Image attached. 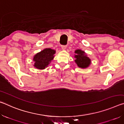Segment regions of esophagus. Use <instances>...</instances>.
<instances>
[{"instance_id": "esophagus-1", "label": "esophagus", "mask_w": 124, "mask_h": 124, "mask_svg": "<svg viewBox=\"0 0 124 124\" xmlns=\"http://www.w3.org/2000/svg\"><path fill=\"white\" fill-rule=\"evenodd\" d=\"M61 48L62 50H66V48H67V46L66 45H62L61 46Z\"/></svg>"}]
</instances>
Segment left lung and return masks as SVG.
<instances>
[{
    "instance_id": "8db88e82",
    "label": "left lung",
    "mask_w": 124,
    "mask_h": 124,
    "mask_svg": "<svg viewBox=\"0 0 124 124\" xmlns=\"http://www.w3.org/2000/svg\"><path fill=\"white\" fill-rule=\"evenodd\" d=\"M75 62L79 68H86L90 66L91 64V60L87 57L84 51L78 49L75 51Z\"/></svg>"
}]
</instances>
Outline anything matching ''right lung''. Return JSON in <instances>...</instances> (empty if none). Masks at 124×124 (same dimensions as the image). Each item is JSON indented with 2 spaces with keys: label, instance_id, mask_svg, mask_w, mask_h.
I'll return each instance as SVG.
<instances>
[{
  "label": "right lung",
  "instance_id": "add662e5",
  "mask_svg": "<svg viewBox=\"0 0 124 124\" xmlns=\"http://www.w3.org/2000/svg\"><path fill=\"white\" fill-rule=\"evenodd\" d=\"M55 53V50L50 48H46L37 53L33 57L34 67L38 70H44L54 59Z\"/></svg>",
  "mask_w": 124,
  "mask_h": 124
}]
</instances>
